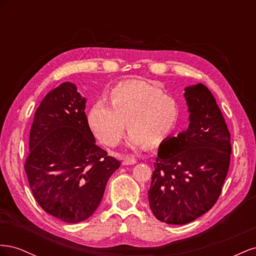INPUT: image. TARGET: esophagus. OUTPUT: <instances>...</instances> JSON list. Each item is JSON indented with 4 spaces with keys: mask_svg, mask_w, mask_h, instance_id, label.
<instances>
[{
    "mask_svg": "<svg viewBox=\"0 0 256 256\" xmlns=\"http://www.w3.org/2000/svg\"><path fill=\"white\" fill-rule=\"evenodd\" d=\"M122 164H125V166H130V164H136V160L134 157L126 156V157H122Z\"/></svg>",
    "mask_w": 256,
    "mask_h": 256,
    "instance_id": "obj_1",
    "label": "esophagus"
}]
</instances>
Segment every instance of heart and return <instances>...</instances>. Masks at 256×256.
Wrapping results in <instances>:
<instances>
[{
	"instance_id": "heart-1",
	"label": "heart",
	"mask_w": 256,
	"mask_h": 256,
	"mask_svg": "<svg viewBox=\"0 0 256 256\" xmlns=\"http://www.w3.org/2000/svg\"><path fill=\"white\" fill-rule=\"evenodd\" d=\"M110 102L100 98L88 114V122L100 142L115 146L130 130L128 144L154 146L172 132L180 111L175 100L142 81L122 82L111 90Z\"/></svg>"
}]
</instances>
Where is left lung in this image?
I'll return each instance as SVG.
<instances>
[{"label":"left lung","mask_w":256,"mask_h":256,"mask_svg":"<svg viewBox=\"0 0 256 256\" xmlns=\"http://www.w3.org/2000/svg\"><path fill=\"white\" fill-rule=\"evenodd\" d=\"M189 127L158 150L148 190L154 216L168 224H187L218 200L230 160V134L212 92L198 83L184 88Z\"/></svg>","instance_id":"obj_1"}]
</instances>
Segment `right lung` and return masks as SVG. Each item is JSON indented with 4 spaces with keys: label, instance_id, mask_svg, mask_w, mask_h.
<instances>
[{
    "label": "right lung",
    "instance_id": "right-lung-1",
    "mask_svg": "<svg viewBox=\"0 0 256 256\" xmlns=\"http://www.w3.org/2000/svg\"><path fill=\"white\" fill-rule=\"evenodd\" d=\"M85 102L70 82L46 95L35 112L24 164L37 203L67 223L95 212L108 180L120 166L96 145Z\"/></svg>",
    "mask_w": 256,
    "mask_h": 256
}]
</instances>
